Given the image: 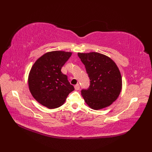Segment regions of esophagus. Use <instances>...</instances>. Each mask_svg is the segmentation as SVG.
I'll use <instances>...</instances> for the list:
<instances>
[{
  "instance_id": "34e87169",
  "label": "esophagus",
  "mask_w": 152,
  "mask_h": 152,
  "mask_svg": "<svg viewBox=\"0 0 152 152\" xmlns=\"http://www.w3.org/2000/svg\"><path fill=\"white\" fill-rule=\"evenodd\" d=\"M80 88V86L79 83H77L76 85L74 86V88H75L76 90H79Z\"/></svg>"
}]
</instances>
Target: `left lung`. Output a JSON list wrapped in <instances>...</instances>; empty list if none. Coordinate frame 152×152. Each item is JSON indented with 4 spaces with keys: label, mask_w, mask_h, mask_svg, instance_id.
<instances>
[{
    "label": "left lung",
    "mask_w": 152,
    "mask_h": 152,
    "mask_svg": "<svg viewBox=\"0 0 152 152\" xmlns=\"http://www.w3.org/2000/svg\"><path fill=\"white\" fill-rule=\"evenodd\" d=\"M90 80L88 89H82V95L90 108L99 110L114 102L121 92V76L110 58L96 52L78 53Z\"/></svg>",
    "instance_id": "8db88e82"
}]
</instances>
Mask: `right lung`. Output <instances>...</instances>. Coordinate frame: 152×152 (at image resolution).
Listing matches in <instances>:
<instances>
[{
	"label": "right lung",
	"mask_w": 152,
	"mask_h": 152,
	"mask_svg": "<svg viewBox=\"0 0 152 152\" xmlns=\"http://www.w3.org/2000/svg\"><path fill=\"white\" fill-rule=\"evenodd\" d=\"M72 55L55 51L40 57L33 64L28 75V88L33 97L43 106L52 109L59 107L74 90L61 72V68Z\"/></svg>",
	"instance_id": "add662e5"
}]
</instances>
